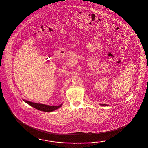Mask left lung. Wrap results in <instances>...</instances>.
Returning a JSON list of instances; mask_svg holds the SVG:
<instances>
[{
    "label": "left lung",
    "instance_id": "1",
    "mask_svg": "<svg viewBox=\"0 0 148 148\" xmlns=\"http://www.w3.org/2000/svg\"><path fill=\"white\" fill-rule=\"evenodd\" d=\"M101 105H102V106H107V105H105V104H102Z\"/></svg>",
    "mask_w": 148,
    "mask_h": 148
}]
</instances>
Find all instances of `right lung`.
Masks as SVG:
<instances>
[{
	"mask_svg": "<svg viewBox=\"0 0 148 148\" xmlns=\"http://www.w3.org/2000/svg\"><path fill=\"white\" fill-rule=\"evenodd\" d=\"M23 101L27 103V104H28L29 105H30L32 107L36 108L38 110H39L41 111H43V112H53L54 110H55L56 109H57L58 108L61 107L62 106L61 104H60V106H48V105H45V104H39V103H33V102H29L28 101L24 100Z\"/></svg>",
	"mask_w": 148,
	"mask_h": 148,
	"instance_id": "right-lung-1",
	"label": "right lung"
}]
</instances>
